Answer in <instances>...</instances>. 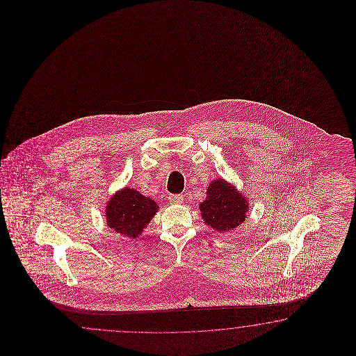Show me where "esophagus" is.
I'll return each instance as SVG.
<instances>
[{"instance_id": "obj_1", "label": "esophagus", "mask_w": 356, "mask_h": 356, "mask_svg": "<svg viewBox=\"0 0 356 356\" xmlns=\"http://www.w3.org/2000/svg\"><path fill=\"white\" fill-rule=\"evenodd\" d=\"M168 200L170 204H179L183 202V196L181 195H170Z\"/></svg>"}]
</instances>
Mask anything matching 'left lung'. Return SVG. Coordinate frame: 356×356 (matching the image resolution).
<instances>
[{
    "mask_svg": "<svg viewBox=\"0 0 356 356\" xmlns=\"http://www.w3.org/2000/svg\"><path fill=\"white\" fill-rule=\"evenodd\" d=\"M200 210L207 225L220 233H225L245 221L248 202L227 181L216 179L210 183L207 197L200 206Z\"/></svg>",
    "mask_w": 356,
    "mask_h": 356,
    "instance_id": "obj_1",
    "label": "left lung"
}]
</instances>
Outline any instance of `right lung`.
<instances>
[{"mask_svg":"<svg viewBox=\"0 0 356 356\" xmlns=\"http://www.w3.org/2000/svg\"><path fill=\"white\" fill-rule=\"evenodd\" d=\"M158 209V204L150 197L143 196L135 189H122L108 202L106 222L123 236L136 238L147 227Z\"/></svg>","mask_w":356,"mask_h":356,"instance_id":"add662e5","label":"right lung"}]
</instances>
